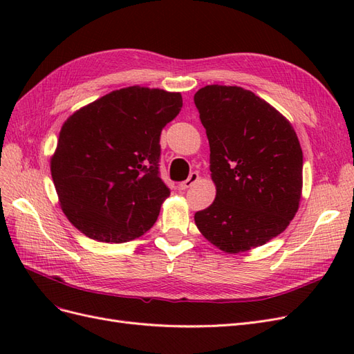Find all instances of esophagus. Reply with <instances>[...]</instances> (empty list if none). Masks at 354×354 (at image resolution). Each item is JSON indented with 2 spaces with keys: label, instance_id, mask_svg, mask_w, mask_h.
I'll list each match as a JSON object with an SVG mask.
<instances>
[{
  "label": "esophagus",
  "instance_id": "obj_1",
  "mask_svg": "<svg viewBox=\"0 0 354 354\" xmlns=\"http://www.w3.org/2000/svg\"><path fill=\"white\" fill-rule=\"evenodd\" d=\"M198 180H199V174H198V173H192L187 180L181 181V183L178 185V189H180V190H186V189L194 186Z\"/></svg>",
  "mask_w": 354,
  "mask_h": 354
}]
</instances>
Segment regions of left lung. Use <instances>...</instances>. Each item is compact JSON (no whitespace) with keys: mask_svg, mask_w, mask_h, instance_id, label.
I'll return each instance as SVG.
<instances>
[{"mask_svg":"<svg viewBox=\"0 0 354 354\" xmlns=\"http://www.w3.org/2000/svg\"><path fill=\"white\" fill-rule=\"evenodd\" d=\"M209 142L216 199L195 214L203 238L238 254L281 234L299 207L303 151L291 122L236 85H207L195 94Z\"/></svg>","mask_w":354,"mask_h":354,"instance_id":"left-lung-1","label":"left lung"}]
</instances>
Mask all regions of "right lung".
Masks as SVG:
<instances>
[{
    "label": "right lung",
    "instance_id": "obj_1",
    "mask_svg": "<svg viewBox=\"0 0 354 354\" xmlns=\"http://www.w3.org/2000/svg\"><path fill=\"white\" fill-rule=\"evenodd\" d=\"M180 93L133 85L73 112L50 159L68 220L85 236L122 243L151 229L169 189L159 178V138L181 111Z\"/></svg>",
    "mask_w": 354,
    "mask_h": 354
}]
</instances>
